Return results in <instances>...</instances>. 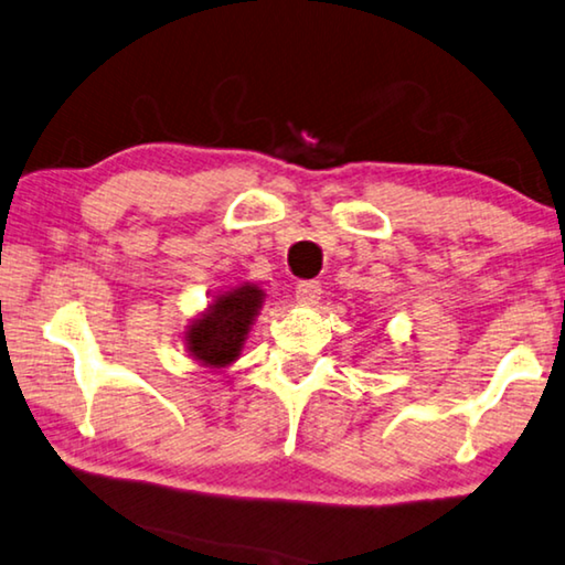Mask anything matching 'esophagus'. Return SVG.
I'll return each mask as SVG.
<instances>
[{
  "mask_svg": "<svg viewBox=\"0 0 565 565\" xmlns=\"http://www.w3.org/2000/svg\"><path fill=\"white\" fill-rule=\"evenodd\" d=\"M323 292V285L318 280H300L298 288H295V295H298L300 302H316Z\"/></svg>",
  "mask_w": 565,
  "mask_h": 565,
  "instance_id": "esophagus-1",
  "label": "esophagus"
}]
</instances>
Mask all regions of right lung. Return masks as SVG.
<instances>
[{
  "label": "right lung",
  "instance_id": "right-lung-1",
  "mask_svg": "<svg viewBox=\"0 0 565 565\" xmlns=\"http://www.w3.org/2000/svg\"><path fill=\"white\" fill-rule=\"evenodd\" d=\"M259 308H263V290L249 282L220 295L186 331L189 353L204 366H227L239 355Z\"/></svg>",
  "mask_w": 565,
  "mask_h": 565
}]
</instances>
